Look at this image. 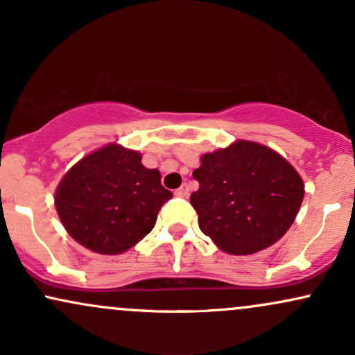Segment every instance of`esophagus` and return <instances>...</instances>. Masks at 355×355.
<instances>
[{"mask_svg":"<svg viewBox=\"0 0 355 355\" xmlns=\"http://www.w3.org/2000/svg\"><path fill=\"white\" fill-rule=\"evenodd\" d=\"M189 190H190L189 185H187V183H183L180 189L175 190V195H177V197H187V195H189Z\"/></svg>","mask_w":355,"mask_h":355,"instance_id":"esophagus-1","label":"esophagus"}]
</instances>
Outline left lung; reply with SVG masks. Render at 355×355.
I'll list each match as a JSON object with an SVG mask.
<instances>
[{"mask_svg": "<svg viewBox=\"0 0 355 355\" xmlns=\"http://www.w3.org/2000/svg\"><path fill=\"white\" fill-rule=\"evenodd\" d=\"M193 177L198 190L190 203L198 227L230 255H250L279 242L305 193L302 177L282 155L250 140L203 153Z\"/></svg>", "mask_w": 355, "mask_h": 355, "instance_id": "1", "label": "left lung"}]
</instances>
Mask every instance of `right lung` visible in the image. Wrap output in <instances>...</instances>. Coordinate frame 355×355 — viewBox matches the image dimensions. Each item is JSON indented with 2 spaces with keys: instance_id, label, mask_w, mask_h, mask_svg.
<instances>
[{
  "instance_id": "1",
  "label": "right lung",
  "mask_w": 355,
  "mask_h": 355,
  "mask_svg": "<svg viewBox=\"0 0 355 355\" xmlns=\"http://www.w3.org/2000/svg\"><path fill=\"white\" fill-rule=\"evenodd\" d=\"M157 168L141 164V153L108 144L63 175L55 207L64 230L80 245L101 255H120L148 235L172 191Z\"/></svg>"
}]
</instances>
